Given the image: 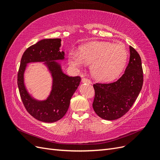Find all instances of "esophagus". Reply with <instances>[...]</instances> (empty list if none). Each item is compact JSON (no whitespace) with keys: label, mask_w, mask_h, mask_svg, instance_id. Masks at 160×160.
Listing matches in <instances>:
<instances>
[{"label":"esophagus","mask_w":160,"mask_h":160,"mask_svg":"<svg viewBox=\"0 0 160 160\" xmlns=\"http://www.w3.org/2000/svg\"><path fill=\"white\" fill-rule=\"evenodd\" d=\"M82 82H83V83H91V80H89V79H88V78H83L82 79Z\"/></svg>","instance_id":"obj_1"}]
</instances>
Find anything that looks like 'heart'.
I'll use <instances>...</instances> for the list:
<instances>
[{"instance_id":"heart-1","label":"heart","mask_w":160,"mask_h":160,"mask_svg":"<svg viewBox=\"0 0 160 160\" xmlns=\"http://www.w3.org/2000/svg\"><path fill=\"white\" fill-rule=\"evenodd\" d=\"M128 58V52L123 45L93 42L81 46L79 53L70 51L69 63L75 68H79L85 63L91 64L90 70L95 79L109 81L115 79L122 72Z\"/></svg>"}]
</instances>
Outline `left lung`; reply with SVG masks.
Masks as SVG:
<instances>
[{"label": "left lung", "mask_w": 160, "mask_h": 160, "mask_svg": "<svg viewBox=\"0 0 160 160\" xmlns=\"http://www.w3.org/2000/svg\"><path fill=\"white\" fill-rule=\"evenodd\" d=\"M129 51L128 65L118 81L93 85V108L101 118L115 120L122 118L132 107L142 90L143 75L141 57L132 46Z\"/></svg>", "instance_id": "obj_1"}]
</instances>
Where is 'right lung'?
<instances>
[{
	"mask_svg": "<svg viewBox=\"0 0 160 160\" xmlns=\"http://www.w3.org/2000/svg\"><path fill=\"white\" fill-rule=\"evenodd\" d=\"M61 41V38H47L28 47L22 56L18 72L17 84L22 103L28 113L42 122H55L63 117L81 81L79 76L69 77L63 73L61 65L55 61L65 58V52L60 51ZM32 62H45L53 77L52 91L45 101L33 99L23 84L26 64Z\"/></svg>",
	"mask_w": 160,
	"mask_h": 160,
	"instance_id": "right-lung-1",
	"label": "right lung"
}]
</instances>
